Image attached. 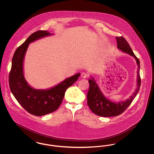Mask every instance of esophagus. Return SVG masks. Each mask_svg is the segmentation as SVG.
<instances>
[{
    "label": "esophagus",
    "instance_id": "obj_1",
    "mask_svg": "<svg viewBox=\"0 0 154 154\" xmlns=\"http://www.w3.org/2000/svg\"><path fill=\"white\" fill-rule=\"evenodd\" d=\"M88 74L86 73H85V72L81 74V77H82V79H87V78H88Z\"/></svg>",
    "mask_w": 154,
    "mask_h": 154
}]
</instances>
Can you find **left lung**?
<instances>
[{
    "label": "left lung",
    "instance_id": "left-lung-1",
    "mask_svg": "<svg viewBox=\"0 0 154 154\" xmlns=\"http://www.w3.org/2000/svg\"><path fill=\"white\" fill-rule=\"evenodd\" d=\"M118 48L121 51L126 52L136 59L137 65V88L135 92L129 99L125 102H111L107 99L102 94L94 80H89V89L87 94V104L91 110L96 115L104 117L118 116L121 114L131 104L133 100L137 95L141 85V78L140 75V61L134 54L129 44L124 37H116Z\"/></svg>",
    "mask_w": 154,
    "mask_h": 154
}]
</instances>
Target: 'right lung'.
<instances>
[{
	"label": "right lung",
	"mask_w": 154,
	"mask_h": 154,
	"mask_svg": "<svg viewBox=\"0 0 154 154\" xmlns=\"http://www.w3.org/2000/svg\"><path fill=\"white\" fill-rule=\"evenodd\" d=\"M51 35L46 30L34 32L15 50L12 59L8 82L10 90L18 102L29 113L42 116L57 110L62 102L66 89L78 80V73L67 79L58 85L48 90H36L27 84L23 74L24 55L30 43Z\"/></svg>",
	"instance_id": "add662e5"
}]
</instances>
